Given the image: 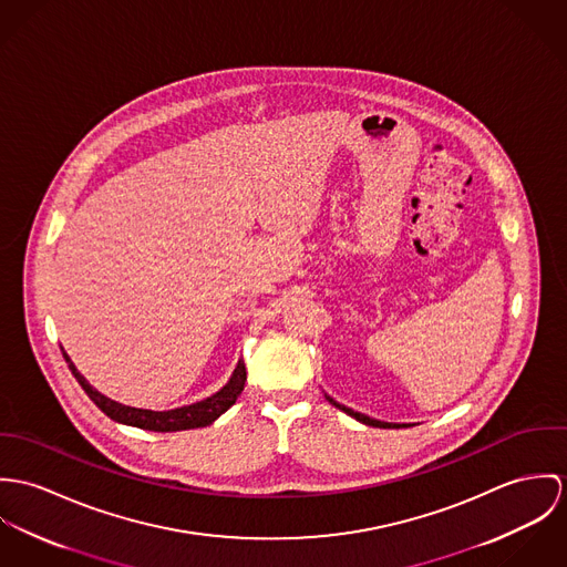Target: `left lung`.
<instances>
[{"label":"left lung","mask_w":567,"mask_h":567,"mask_svg":"<svg viewBox=\"0 0 567 567\" xmlns=\"http://www.w3.org/2000/svg\"><path fill=\"white\" fill-rule=\"evenodd\" d=\"M337 409H341V411H346L348 415H352L354 420H359V422H363V424H368V426H378V429H391V426H406V424H386V422H378V420H372V417H368V415H363V413H357V411H352V409H348V406H343V404H339V402H334L332 398H328Z\"/></svg>","instance_id":"8db88e82"}]
</instances>
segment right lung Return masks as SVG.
<instances>
[{"instance_id":"right-lung-1","label":"right lung","mask_w":567,"mask_h":567,"mask_svg":"<svg viewBox=\"0 0 567 567\" xmlns=\"http://www.w3.org/2000/svg\"><path fill=\"white\" fill-rule=\"evenodd\" d=\"M64 361L71 370V374L80 382V386L86 391V395L97 404V409H102L111 420L122 422V424H130L136 429H145V431H156V433H174V431H187V429H199L206 424H213L224 411H228L237 398L241 395L244 386H246V363L239 361L235 374L230 378V382L217 391L215 395L195 402L189 406H181V409H172V411H147V409H134V406H126L120 404L106 395H102L100 391H95L84 377L75 370V365L71 363V359L66 357L63 350Z\"/></svg>"}]
</instances>
